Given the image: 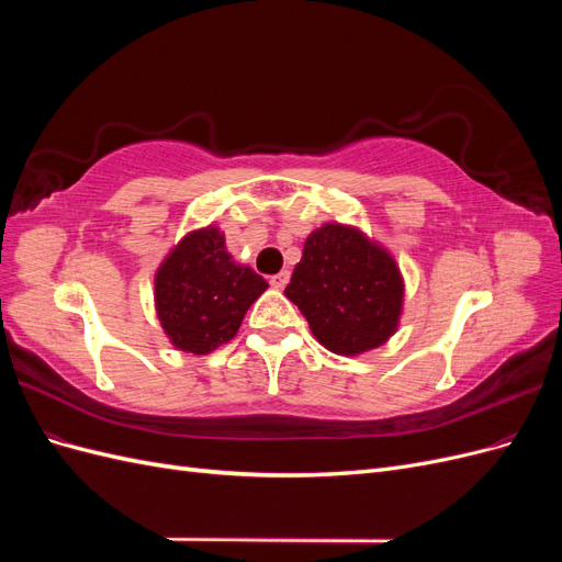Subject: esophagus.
<instances>
[{"mask_svg":"<svg viewBox=\"0 0 562 562\" xmlns=\"http://www.w3.org/2000/svg\"><path fill=\"white\" fill-rule=\"evenodd\" d=\"M288 281H291V271L283 269V271H279V274H274V277L269 279V285L277 288V291H283V288L288 285Z\"/></svg>","mask_w":562,"mask_h":562,"instance_id":"34e87169","label":"esophagus"}]
</instances>
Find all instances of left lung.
I'll list each match as a JSON object with an SVG mask.
<instances>
[{
  "label": "left lung",
  "mask_w": 562,
  "mask_h": 562,
  "mask_svg": "<svg viewBox=\"0 0 562 562\" xmlns=\"http://www.w3.org/2000/svg\"><path fill=\"white\" fill-rule=\"evenodd\" d=\"M285 297L297 304L323 347L356 356L394 335L403 279L394 258L359 229L323 225L304 244Z\"/></svg>",
  "instance_id": "1"
}]
</instances>
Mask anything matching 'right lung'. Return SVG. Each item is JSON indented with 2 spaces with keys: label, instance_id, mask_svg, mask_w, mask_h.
I'll list each match as a JSON object with an SVG mask.
<instances>
[{
  "label": "right lung",
  "instance_id": "add662e5",
  "mask_svg": "<svg viewBox=\"0 0 562 562\" xmlns=\"http://www.w3.org/2000/svg\"><path fill=\"white\" fill-rule=\"evenodd\" d=\"M267 281L236 265L217 227L187 234L155 279L157 314L168 339L187 353H211L239 330Z\"/></svg>",
  "mask_w": 562,
  "mask_h": 562
}]
</instances>
